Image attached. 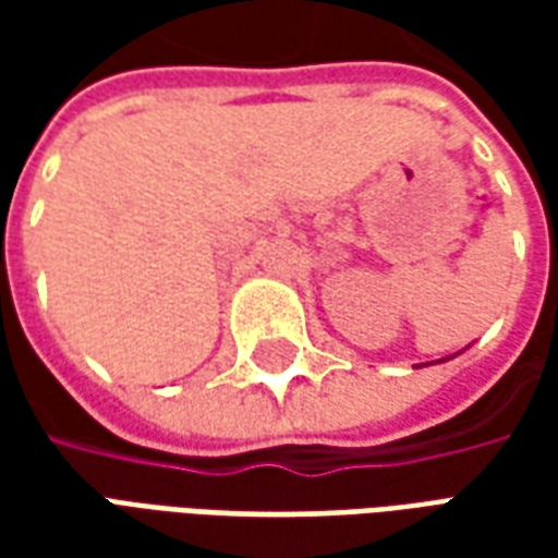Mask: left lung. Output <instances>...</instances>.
<instances>
[{
    "label": "left lung",
    "instance_id": "8db88e82",
    "mask_svg": "<svg viewBox=\"0 0 558 558\" xmlns=\"http://www.w3.org/2000/svg\"><path fill=\"white\" fill-rule=\"evenodd\" d=\"M457 355H460V352H457ZM448 359H454V355H448ZM448 359H439V362H448ZM433 364H436V362H433Z\"/></svg>",
    "mask_w": 558,
    "mask_h": 558
}]
</instances>
